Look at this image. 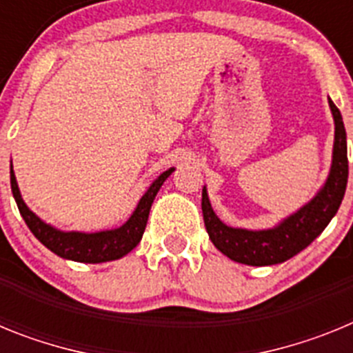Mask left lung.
I'll return each instance as SVG.
<instances>
[{
	"label": "left lung",
	"mask_w": 353,
	"mask_h": 353,
	"mask_svg": "<svg viewBox=\"0 0 353 353\" xmlns=\"http://www.w3.org/2000/svg\"><path fill=\"white\" fill-rule=\"evenodd\" d=\"M329 105L334 117V148L329 176L310 203H305L295 214L283 219L277 226L258 232L226 226L215 215L207 189L203 187L201 210L205 228L212 244L230 260L252 267L283 263L307 248L336 215L348 182L347 132L343 125L341 113L330 99Z\"/></svg>",
	"instance_id": "obj_1"
}]
</instances>
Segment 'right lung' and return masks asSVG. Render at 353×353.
<instances>
[{
	"mask_svg": "<svg viewBox=\"0 0 353 353\" xmlns=\"http://www.w3.org/2000/svg\"><path fill=\"white\" fill-rule=\"evenodd\" d=\"M174 168H170L154 183L148 187V191L141 196L138 207L132 212L125 224L114 230H105V232L97 233H83V232H61L56 230L51 224L43 223L39 215H35L21 198V191L17 187L14 170L10 168V185L12 194L15 198L19 212L23 215L24 223L31 230V233L42 242L48 249H51L54 254L65 258V260L81 261V263H102V261H113L118 258L125 256L127 252L132 251L139 244L143 233H145L146 221H148L150 208L154 203L159 189Z\"/></svg>",
	"mask_w": 353,
	"mask_h": 353,
	"instance_id": "obj_1",
	"label": "right lung"
}]
</instances>
